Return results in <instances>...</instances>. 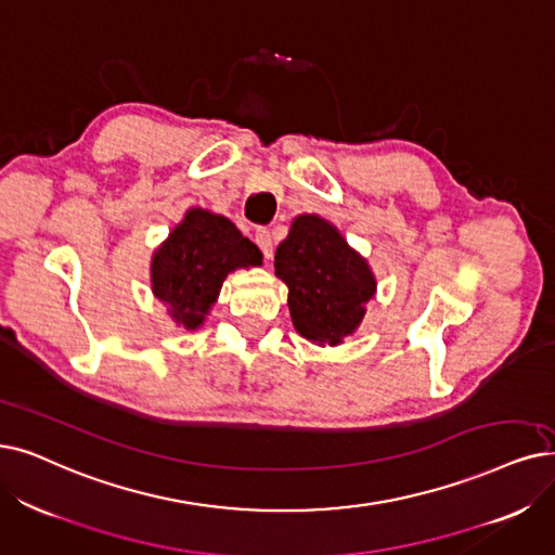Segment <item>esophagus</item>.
I'll list each match as a JSON object with an SVG mask.
<instances>
[{
	"label": "esophagus",
	"mask_w": 555,
	"mask_h": 555,
	"mask_svg": "<svg viewBox=\"0 0 555 555\" xmlns=\"http://www.w3.org/2000/svg\"><path fill=\"white\" fill-rule=\"evenodd\" d=\"M255 243H257L261 255H263L266 259L273 257V241H271V232H269V230L259 228V230L255 232Z\"/></svg>",
	"instance_id": "1"
}]
</instances>
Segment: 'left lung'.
Returning <instances> with one entry per match:
<instances>
[{
	"mask_svg": "<svg viewBox=\"0 0 555 555\" xmlns=\"http://www.w3.org/2000/svg\"><path fill=\"white\" fill-rule=\"evenodd\" d=\"M275 275L289 286L298 335L319 346H339L352 335L378 286L366 259L317 214L294 218L275 250Z\"/></svg>",
	"mask_w": 555,
	"mask_h": 555,
	"instance_id": "obj_1",
	"label": "left lung"
}]
</instances>
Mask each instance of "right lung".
<instances>
[{"instance_id":"1","label":"right lung","mask_w":555,"mask_h":555,"mask_svg":"<svg viewBox=\"0 0 555 555\" xmlns=\"http://www.w3.org/2000/svg\"><path fill=\"white\" fill-rule=\"evenodd\" d=\"M261 253L230 218L193 207L152 255V292L186 330L205 323L220 286L236 269L261 266Z\"/></svg>"}]
</instances>
